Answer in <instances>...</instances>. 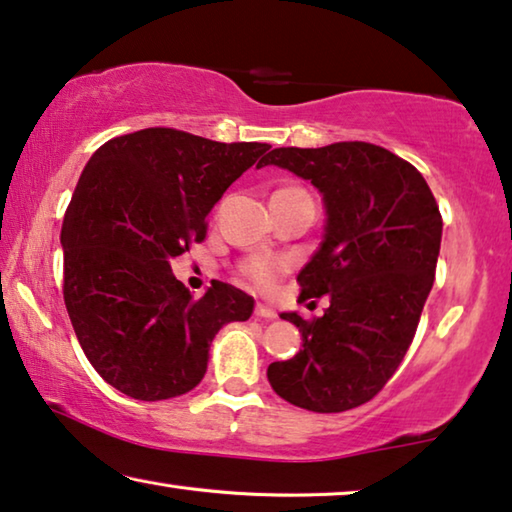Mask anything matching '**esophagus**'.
Returning <instances> with one entry per match:
<instances>
[{"label":"esophagus","instance_id":"obj_1","mask_svg":"<svg viewBox=\"0 0 512 512\" xmlns=\"http://www.w3.org/2000/svg\"><path fill=\"white\" fill-rule=\"evenodd\" d=\"M254 314H256L258 318H265V321H272V318H277V311H274V309L268 307V305H261V302H258V305H256Z\"/></svg>","mask_w":512,"mask_h":512}]
</instances>
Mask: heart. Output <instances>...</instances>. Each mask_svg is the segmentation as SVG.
<instances>
[{
    "label": "heart",
    "mask_w": 512,
    "mask_h": 512,
    "mask_svg": "<svg viewBox=\"0 0 512 512\" xmlns=\"http://www.w3.org/2000/svg\"><path fill=\"white\" fill-rule=\"evenodd\" d=\"M298 194H307L305 189L300 187H284L279 189L274 196H298ZM291 270V258L286 256H272V254H254L242 258L238 265V274L242 281H247L251 288L256 291H272L277 286L279 277L284 272Z\"/></svg>",
    "instance_id": "obj_1"
}]
</instances>
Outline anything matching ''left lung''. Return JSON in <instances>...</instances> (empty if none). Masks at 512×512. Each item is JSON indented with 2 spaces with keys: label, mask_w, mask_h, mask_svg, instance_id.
<instances>
[{
  "label": "left lung",
  "mask_w": 512,
  "mask_h": 512,
  "mask_svg": "<svg viewBox=\"0 0 512 512\" xmlns=\"http://www.w3.org/2000/svg\"><path fill=\"white\" fill-rule=\"evenodd\" d=\"M274 164L311 180L328 212L325 238L298 274L300 302L328 295L321 318L281 314L302 348L272 362L286 402L342 413L369 402L397 372L432 291L443 219L416 166L372 143L277 147Z\"/></svg>",
  "instance_id": "1"
}]
</instances>
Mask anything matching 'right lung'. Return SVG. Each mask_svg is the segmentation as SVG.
<instances>
[{
  "mask_svg": "<svg viewBox=\"0 0 512 512\" xmlns=\"http://www.w3.org/2000/svg\"><path fill=\"white\" fill-rule=\"evenodd\" d=\"M268 150L152 127L87 161L62 226L64 305L87 360L124 395L157 402L196 388L221 325L254 311L224 281L194 298L170 258L205 240L207 212Z\"/></svg>",
  "mask_w": 512,
  "mask_h": 512,
  "instance_id": "add662e5",
  "label": "right lung"
}]
</instances>
